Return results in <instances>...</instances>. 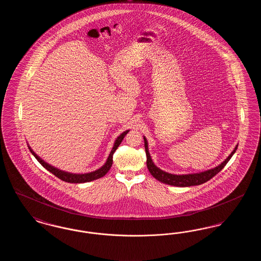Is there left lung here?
<instances>
[{
	"label": "left lung",
	"mask_w": 261,
	"mask_h": 261,
	"mask_svg": "<svg viewBox=\"0 0 261 261\" xmlns=\"http://www.w3.org/2000/svg\"><path fill=\"white\" fill-rule=\"evenodd\" d=\"M144 141H145V149H146V154H147V166H148L149 173L151 174L156 180L161 181L162 183L175 187L198 186L207 182L212 177H214L216 174L219 173L223 169L224 166L231 160V158L233 156V154L236 152L238 149V145H236L235 149H233V151L229 154V156L216 167H213L198 173L172 174L163 171L154 164L149 154L148 140L145 136H144Z\"/></svg>",
	"instance_id": "1"
}]
</instances>
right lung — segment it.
<instances>
[{
	"instance_id": "right-lung-1",
	"label": "right lung",
	"mask_w": 261,
	"mask_h": 261,
	"mask_svg": "<svg viewBox=\"0 0 261 261\" xmlns=\"http://www.w3.org/2000/svg\"><path fill=\"white\" fill-rule=\"evenodd\" d=\"M130 130H126L124 132H122L119 136L117 137L113 143V147H112V150L107 159V162H105V164L99 167V169L95 170V171H92V172H89V173H71V172H67V171H64V170H61L53 165L49 164L48 162H45L44 160H42L37 153L31 149V147L29 146V144L27 143L28 145V149L31 151V153L35 156V159L37 160L38 162L41 163V165L46 168L48 171H50V173L54 174L55 176H57L58 178H60L62 181L64 182H67V183H75V184H80V183H86V182H91V181H94V180H97L100 177H103L106 174L109 172V170L111 169L112 165V155H113V152L116 150V149L118 148V146L121 144L122 140L124 139V137L126 136V134L129 132Z\"/></svg>"
}]
</instances>
